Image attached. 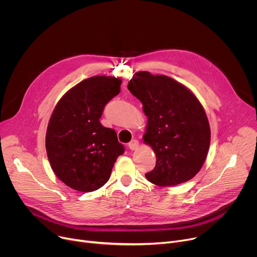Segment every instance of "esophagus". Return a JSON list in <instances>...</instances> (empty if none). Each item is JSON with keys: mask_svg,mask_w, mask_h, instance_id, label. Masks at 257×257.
I'll return each mask as SVG.
<instances>
[{"mask_svg": "<svg viewBox=\"0 0 257 257\" xmlns=\"http://www.w3.org/2000/svg\"><path fill=\"white\" fill-rule=\"evenodd\" d=\"M138 147H139V141L136 140V139L132 140V141L128 143V148H130L131 150H137Z\"/></svg>", "mask_w": 257, "mask_h": 257, "instance_id": "34e87169", "label": "esophagus"}]
</instances>
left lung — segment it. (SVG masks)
<instances>
[{"label": "left lung", "instance_id": "obj_1", "mask_svg": "<svg viewBox=\"0 0 257 257\" xmlns=\"http://www.w3.org/2000/svg\"><path fill=\"white\" fill-rule=\"evenodd\" d=\"M127 88L148 117L143 140L156 155L154 169L146 173L148 181L173 186L193 178L206 161L211 139L200 101L174 79L145 71L136 73Z\"/></svg>", "mask_w": 257, "mask_h": 257}]
</instances>
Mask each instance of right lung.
<instances>
[{
	"label": "right lung",
	"instance_id": "1",
	"mask_svg": "<svg viewBox=\"0 0 257 257\" xmlns=\"http://www.w3.org/2000/svg\"><path fill=\"white\" fill-rule=\"evenodd\" d=\"M121 80L94 76L71 88L55 106L46 133L50 166L69 187L90 192L110 178L124 146L100 122L104 108L120 92Z\"/></svg>",
	"mask_w": 257,
	"mask_h": 257
}]
</instances>
